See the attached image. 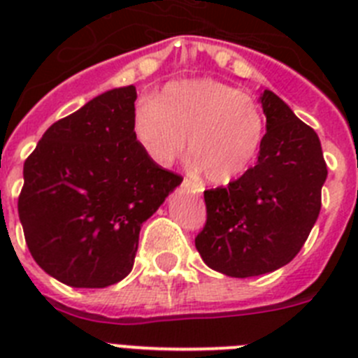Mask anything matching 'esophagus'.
Returning a JSON list of instances; mask_svg holds the SVG:
<instances>
[{
	"label": "esophagus",
	"instance_id": "34e87169",
	"mask_svg": "<svg viewBox=\"0 0 358 358\" xmlns=\"http://www.w3.org/2000/svg\"><path fill=\"white\" fill-rule=\"evenodd\" d=\"M182 186H185V188L188 189V192H194V194H202V192H204V188H202V186L199 185V182L189 181V179H185V181H182Z\"/></svg>",
	"mask_w": 358,
	"mask_h": 358
}]
</instances>
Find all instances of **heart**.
I'll list each match as a JSON object with an SVG mask.
<instances>
[{
  "label": "heart",
  "mask_w": 358,
  "mask_h": 358,
  "mask_svg": "<svg viewBox=\"0 0 358 358\" xmlns=\"http://www.w3.org/2000/svg\"><path fill=\"white\" fill-rule=\"evenodd\" d=\"M132 132L154 163L169 166L188 156L208 181L229 182L255 163L267 132L260 102L211 78L170 82L141 107Z\"/></svg>",
  "instance_id": "1"
}]
</instances>
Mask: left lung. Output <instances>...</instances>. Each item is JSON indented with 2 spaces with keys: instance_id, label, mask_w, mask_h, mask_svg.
I'll use <instances>...</instances> for the list:
<instances>
[{
  "instance_id": "left-lung-1",
  "label": "left lung",
  "mask_w": 358,
  "mask_h": 358,
  "mask_svg": "<svg viewBox=\"0 0 358 358\" xmlns=\"http://www.w3.org/2000/svg\"><path fill=\"white\" fill-rule=\"evenodd\" d=\"M260 102L267 132L258 163L226 188L206 189V224L195 248L231 278L273 273L301 251L321 211L328 170L321 141L273 91Z\"/></svg>"
}]
</instances>
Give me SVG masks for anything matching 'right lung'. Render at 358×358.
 Masks as SVG:
<instances>
[{"instance_id":"right-lung-1","label":"right lung","mask_w":358,"mask_h":358,"mask_svg":"<svg viewBox=\"0 0 358 358\" xmlns=\"http://www.w3.org/2000/svg\"><path fill=\"white\" fill-rule=\"evenodd\" d=\"M136 87H116L59 120L24 161L19 220L34 260L75 289H103L134 265L140 229L182 177L132 132Z\"/></svg>"}]
</instances>
